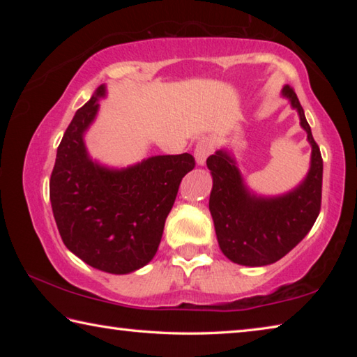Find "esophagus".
Returning a JSON list of instances; mask_svg holds the SVG:
<instances>
[{"label":"esophagus","mask_w":357,"mask_h":357,"mask_svg":"<svg viewBox=\"0 0 357 357\" xmlns=\"http://www.w3.org/2000/svg\"><path fill=\"white\" fill-rule=\"evenodd\" d=\"M213 153V142L209 140V138H203L197 143L195 151H193V155H195V160L198 165H204V162H206L208 155Z\"/></svg>","instance_id":"obj_1"}]
</instances>
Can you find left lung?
Segmentation results:
<instances>
[{
  "label": "left lung",
  "instance_id": "obj_1",
  "mask_svg": "<svg viewBox=\"0 0 357 357\" xmlns=\"http://www.w3.org/2000/svg\"><path fill=\"white\" fill-rule=\"evenodd\" d=\"M282 96L298 112L312 146L309 172L294 189L275 197L257 195L244 183L228 148L215 151L206 160L213 176L209 211L220 250L233 263L252 268L273 264L294 249L310 231L321 208V153L294 89L285 84Z\"/></svg>",
  "mask_w": 357,
  "mask_h": 357
}]
</instances>
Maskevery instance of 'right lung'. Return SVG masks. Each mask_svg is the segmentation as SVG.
<instances>
[{
  "mask_svg": "<svg viewBox=\"0 0 357 357\" xmlns=\"http://www.w3.org/2000/svg\"><path fill=\"white\" fill-rule=\"evenodd\" d=\"M105 96L100 84L66 129L50 202L63 243L74 255L104 273L129 274L154 258L181 181L195 159L187 153L153 155L126 168L93 160L84 134Z\"/></svg>",
  "mask_w": 357,
  "mask_h": 357,
  "instance_id": "obj_1",
  "label": "right lung"
}]
</instances>
